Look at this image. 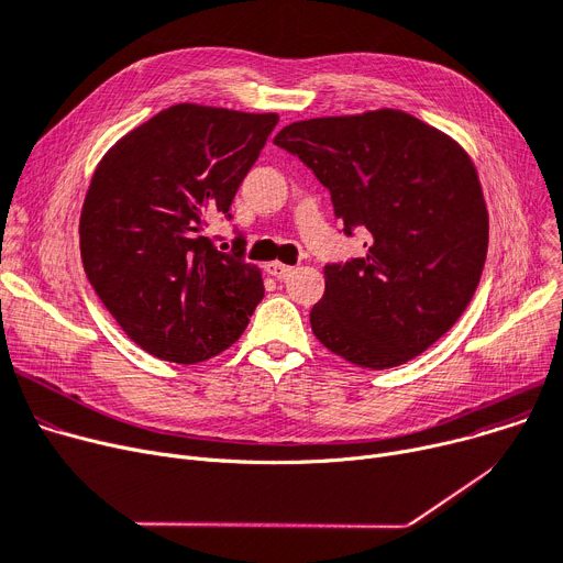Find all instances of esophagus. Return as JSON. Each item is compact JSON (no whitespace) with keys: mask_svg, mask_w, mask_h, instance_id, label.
<instances>
[{"mask_svg":"<svg viewBox=\"0 0 563 563\" xmlns=\"http://www.w3.org/2000/svg\"><path fill=\"white\" fill-rule=\"evenodd\" d=\"M266 272H269L278 280H285L294 272V266H287V264H280V262H272V264H266Z\"/></svg>","mask_w":563,"mask_h":563,"instance_id":"34e87169","label":"esophagus"}]
</instances>
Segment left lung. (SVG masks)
I'll return each instance as SVG.
<instances>
[{
  "label": "left lung",
  "mask_w": 563,
  "mask_h": 563,
  "mask_svg": "<svg viewBox=\"0 0 563 563\" xmlns=\"http://www.w3.org/2000/svg\"><path fill=\"white\" fill-rule=\"evenodd\" d=\"M274 143L331 191L344 234L367 232L365 255L323 266L312 333L335 356L397 367L445 335L475 297L488 212L475 164L420 118L378 109L310 118Z\"/></svg>",
  "instance_id": "left-lung-1"
}]
</instances>
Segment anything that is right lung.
Masks as SVG:
<instances>
[{"instance_id":"right-lung-1","label":"right lung","mask_w":563,"mask_h":563,"mask_svg":"<svg viewBox=\"0 0 563 563\" xmlns=\"http://www.w3.org/2000/svg\"><path fill=\"white\" fill-rule=\"evenodd\" d=\"M278 123L276 113L175 104L118 141L88 187L84 272L130 340L155 358L194 365L234 344L264 297L234 236H207Z\"/></svg>"}]
</instances>
